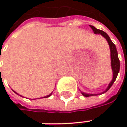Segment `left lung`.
<instances>
[{"label":"left lung","instance_id":"left-lung-1","mask_svg":"<svg viewBox=\"0 0 127 127\" xmlns=\"http://www.w3.org/2000/svg\"><path fill=\"white\" fill-rule=\"evenodd\" d=\"M90 27L92 28L93 31L94 32V34H101L102 37H104L106 39V40L108 42V44L110 46V57H111V67H112V73H113V77H112V81L109 83V85L107 86V88H106V90L100 93H97V94H89V93H85L83 92H81L82 95H83L85 97H90V96H96V95H101V94H103L106 93L107 90L110 89L111 88V86L112 85V84L114 83V82L116 80L117 75H118V73L120 71V60H119V58H118V54H117V48L114 44V43L111 41L110 37L107 35V34L105 32L102 30H100L97 29L96 27H95L93 25H90Z\"/></svg>","mask_w":127,"mask_h":127}]
</instances>
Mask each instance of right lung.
Returning a JSON list of instances; mask_svg holds the SVG:
<instances>
[{
	"label": "right lung",
	"mask_w": 127,
	"mask_h": 127,
	"mask_svg": "<svg viewBox=\"0 0 127 127\" xmlns=\"http://www.w3.org/2000/svg\"><path fill=\"white\" fill-rule=\"evenodd\" d=\"M13 92H15V93L16 94H17V95H18L21 96V95H19V94H18L17 93H16L15 91H14V90H13ZM51 94H52V93H50V94H49V95H46V96H45V97H42V98H46V97H50V96H51ZM21 97H22V96H21Z\"/></svg>",
	"instance_id": "right-lung-1"
}]
</instances>
